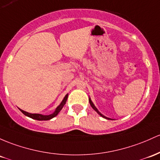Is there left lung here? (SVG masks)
Masks as SVG:
<instances>
[{"instance_id":"left-lung-1","label":"left lung","mask_w":160,"mask_h":160,"mask_svg":"<svg viewBox=\"0 0 160 160\" xmlns=\"http://www.w3.org/2000/svg\"><path fill=\"white\" fill-rule=\"evenodd\" d=\"M89 103H90V106H92V108H93V109L95 110V111H96V112H97V113H98V114H99V115H101V116H102V118H104L108 119V120H112V119H111V118H107V117H106V116H104V115H102V114H101V113H100V112H99V111H98V109H97V108H96V106H94V104H93V103H92V100H91V99H90V98H89Z\"/></svg>"}]
</instances>
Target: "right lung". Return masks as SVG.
I'll return each mask as SVG.
<instances>
[{
	"label": "right lung",
	"mask_w": 160,
	"mask_h": 160,
	"mask_svg": "<svg viewBox=\"0 0 160 160\" xmlns=\"http://www.w3.org/2000/svg\"><path fill=\"white\" fill-rule=\"evenodd\" d=\"M68 94H67L66 96H64V99H63L62 102H61V104L56 108L55 111H54L52 114H51V115H41V114H32V113H29V112H27L23 111V110L20 109V108H19V109L22 112V113H23L24 115H26V116L31 118L32 119H36V120H38V121L50 120V119L53 118L54 117H55L56 115H58V114L61 110L62 109V108L64 107V105H65L67 99H68Z\"/></svg>",
	"instance_id": "add662e5"
}]
</instances>
